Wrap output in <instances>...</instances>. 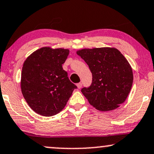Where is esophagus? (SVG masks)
Returning <instances> with one entry per match:
<instances>
[{
  "instance_id": "esophagus-1",
  "label": "esophagus",
  "mask_w": 154,
  "mask_h": 154,
  "mask_svg": "<svg viewBox=\"0 0 154 154\" xmlns=\"http://www.w3.org/2000/svg\"><path fill=\"white\" fill-rule=\"evenodd\" d=\"M76 86H77V88H78L80 89V88H81V87H82V83H77Z\"/></svg>"
}]
</instances>
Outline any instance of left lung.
Listing matches in <instances>:
<instances>
[{
	"label": "left lung",
	"mask_w": 154,
	"mask_h": 154,
	"mask_svg": "<svg viewBox=\"0 0 154 154\" xmlns=\"http://www.w3.org/2000/svg\"><path fill=\"white\" fill-rule=\"evenodd\" d=\"M92 73V83L81 92L89 103L100 111L120 106L131 89L132 68L123 55L113 47L83 48L76 51Z\"/></svg>",
	"instance_id": "obj_1"
}]
</instances>
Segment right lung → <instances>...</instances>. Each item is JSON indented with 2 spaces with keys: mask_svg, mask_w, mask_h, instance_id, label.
I'll list each match as a JSON object with an SVG mask.
<instances>
[{
  "mask_svg": "<svg viewBox=\"0 0 154 154\" xmlns=\"http://www.w3.org/2000/svg\"><path fill=\"white\" fill-rule=\"evenodd\" d=\"M69 49L43 47L23 63L20 79L23 96L31 109L43 116H52L64 109L76 86L63 69Z\"/></svg>",
  "mask_w": 154,
  "mask_h": 154,
  "instance_id": "right-lung-1",
  "label": "right lung"
}]
</instances>
